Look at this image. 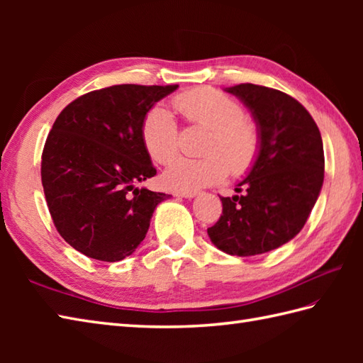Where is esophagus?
<instances>
[{"instance_id": "34e87169", "label": "esophagus", "mask_w": 363, "mask_h": 363, "mask_svg": "<svg viewBox=\"0 0 363 363\" xmlns=\"http://www.w3.org/2000/svg\"><path fill=\"white\" fill-rule=\"evenodd\" d=\"M176 196H179V198H195L196 195H198V191H191V190H179V191H176L174 194Z\"/></svg>"}]
</instances>
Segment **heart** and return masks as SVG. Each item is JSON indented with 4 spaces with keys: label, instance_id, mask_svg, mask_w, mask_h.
<instances>
[{
    "label": "heart",
    "instance_id": "1",
    "mask_svg": "<svg viewBox=\"0 0 363 363\" xmlns=\"http://www.w3.org/2000/svg\"><path fill=\"white\" fill-rule=\"evenodd\" d=\"M173 104L191 125L209 130L199 159L176 157L164 172L174 190H196L225 179L228 172H248L260 151L257 126L245 118L243 107L213 89H194L174 96ZM142 142L152 160L165 164L179 146V128L165 107H152L142 123Z\"/></svg>",
    "mask_w": 363,
    "mask_h": 363
}]
</instances>
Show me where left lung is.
<instances>
[{
  "instance_id": "1",
  "label": "left lung",
  "mask_w": 363,
  "mask_h": 363,
  "mask_svg": "<svg viewBox=\"0 0 363 363\" xmlns=\"http://www.w3.org/2000/svg\"><path fill=\"white\" fill-rule=\"evenodd\" d=\"M225 90L251 111L260 151L235 186L240 195L220 196L223 213L207 234L230 256H257L290 242L304 228L325 179L323 140L306 107L284 91L256 84Z\"/></svg>"
}]
</instances>
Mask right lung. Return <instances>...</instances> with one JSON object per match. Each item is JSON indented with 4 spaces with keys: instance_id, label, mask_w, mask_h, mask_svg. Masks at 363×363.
Listing matches in <instances>:
<instances>
[{
    "instance_id": "add662e5",
    "label": "right lung",
    "mask_w": 363,
    "mask_h": 363,
    "mask_svg": "<svg viewBox=\"0 0 363 363\" xmlns=\"http://www.w3.org/2000/svg\"><path fill=\"white\" fill-rule=\"evenodd\" d=\"M177 87L121 84L89 91L54 121L42 184L54 226L76 251L118 262L143 242L154 209L169 195L137 186L156 174L142 123Z\"/></svg>"
}]
</instances>
